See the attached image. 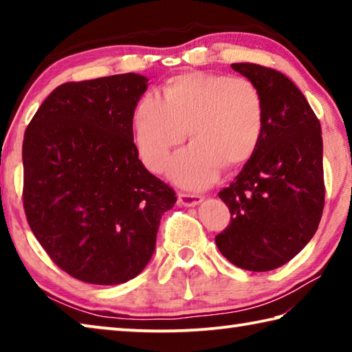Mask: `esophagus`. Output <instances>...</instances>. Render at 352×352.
Returning <instances> with one entry per match:
<instances>
[{"mask_svg": "<svg viewBox=\"0 0 352 352\" xmlns=\"http://www.w3.org/2000/svg\"><path fill=\"white\" fill-rule=\"evenodd\" d=\"M204 201V197L201 195H194V194H178V204L182 206H195Z\"/></svg>", "mask_w": 352, "mask_h": 352, "instance_id": "34e87169", "label": "esophagus"}]
</instances>
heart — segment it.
<instances>
[{
    "label": "heart",
    "instance_id": "obj_1",
    "mask_svg": "<svg viewBox=\"0 0 352 352\" xmlns=\"http://www.w3.org/2000/svg\"><path fill=\"white\" fill-rule=\"evenodd\" d=\"M264 100L252 80L212 73L177 76L163 98L147 93L135 110L133 138L141 162L163 172L174 147L169 178L189 189H204L226 164L236 168L252 158L264 132Z\"/></svg>",
    "mask_w": 352,
    "mask_h": 352
}]
</instances>
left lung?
<instances>
[{"label":"left lung","mask_w":352,"mask_h":352,"mask_svg":"<svg viewBox=\"0 0 352 352\" xmlns=\"http://www.w3.org/2000/svg\"><path fill=\"white\" fill-rule=\"evenodd\" d=\"M231 68L258 87L265 116L252 158L219 192L231 223L216 243L231 264L269 272L295 258L318 228L324 206L321 126L287 76L256 63Z\"/></svg>","instance_id":"obj_1"}]
</instances>
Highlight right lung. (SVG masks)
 Here are the masks:
<instances>
[{
  "mask_svg": "<svg viewBox=\"0 0 352 352\" xmlns=\"http://www.w3.org/2000/svg\"><path fill=\"white\" fill-rule=\"evenodd\" d=\"M148 79L127 73L57 87L23 141L34 236L76 279L115 285L144 270L174 189L138 158L133 115Z\"/></svg>",
  "mask_w": 352,
  "mask_h": 352,
  "instance_id": "add662e5",
  "label": "right lung"
}]
</instances>
